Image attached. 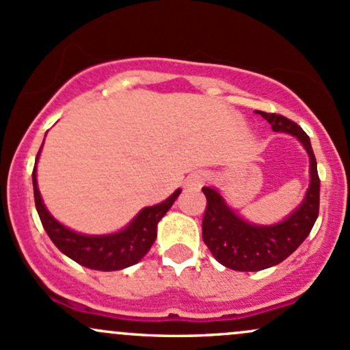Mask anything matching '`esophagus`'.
<instances>
[{
	"label": "esophagus",
	"mask_w": 350,
	"mask_h": 350,
	"mask_svg": "<svg viewBox=\"0 0 350 350\" xmlns=\"http://www.w3.org/2000/svg\"><path fill=\"white\" fill-rule=\"evenodd\" d=\"M204 179H206L204 172L201 171L191 172V174L186 178V187H189V189H200V187L204 185Z\"/></svg>",
	"instance_id": "obj_1"
}]
</instances>
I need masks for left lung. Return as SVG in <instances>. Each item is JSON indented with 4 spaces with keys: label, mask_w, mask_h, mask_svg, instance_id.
<instances>
[{
    "label": "left lung",
    "mask_w": 350,
    "mask_h": 350,
    "mask_svg": "<svg viewBox=\"0 0 350 350\" xmlns=\"http://www.w3.org/2000/svg\"><path fill=\"white\" fill-rule=\"evenodd\" d=\"M275 132L295 135L310 157V186L304 201L282 223L262 226L240 218L221 194L213 187H203L206 209L203 216V241L219 263L237 271H258L282 263L308 237L319 216L321 179L310 137L293 120L280 113L260 112Z\"/></svg>",
    "instance_id": "1"
}]
</instances>
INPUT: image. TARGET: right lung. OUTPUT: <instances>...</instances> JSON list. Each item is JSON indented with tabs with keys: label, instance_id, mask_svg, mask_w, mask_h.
I'll use <instances>...</instances> for the list:
<instances>
[{
	"label": "right lung",
	"instance_id": "add662e5",
	"mask_svg": "<svg viewBox=\"0 0 350 350\" xmlns=\"http://www.w3.org/2000/svg\"><path fill=\"white\" fill-rule=\"evenodd\" d=\"M40 150H42V147H40ZM38 156H36V163H38ZM31 178L36 211H38L40 219H42V224L50 240L73 262L100 271L122 270V268L137 263L149 252L154 240H156L157 223L169 211V208L181 193V189H176L163 203L149 206V208L139 211V215L119 233L94 237V234L75 233V231L68 230L67 226L58 223L50 215L49 209L43 204L38 185H36V164Z\"/></svg>",
	"mask_w": 350,
	"mask_h": 350
}]
</instances>
